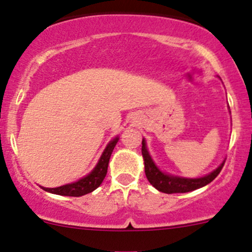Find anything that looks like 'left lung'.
<instances>
[{
	"label": "left lung",
	"instance_id": "obj_1",
	"mask_svg": "<svg viewBox=\"0 0 252 252\" xmlns=\"http://www.w3.org/2000/svg\"><path fill=\"white\" fill-rule=\"evenodd\" d=\"M141 154L142 158H144L145 164V174H146L147 180L152 187L156 188L158 191L166 192V194H175V192H189L192 190L200 189V188L205 187V185L210 184L218 174L222 171L223 166H224V159L222 163L213 169L211 173L204 175L200 178H185L179 177V175H173L164 173L163 171L158 168L155 161L152 159L151 155H150L149 150L146 146V140L142 139V146H141Z\"/></svg>",
	"mask_w": 252,
	"mask_h": 252
}]
</instances>
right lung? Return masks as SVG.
<instances>
[{"label":"right lung","mask_w":252,"mask_h":252,"mask_svg":"<svg viewBox=\"0 0 252 252\" xmlns=\"http://www.w3.org/2000/svg\"><path fill=\"white\" fill-rule=\"evenodd\" d=\"M119 140V136H114L112 140L108 142L107 146L103 150L102 155L98 158L97 163L94 167L93 171L85 177L80 178L77 182L69 183V184L62 185L58 188H45L41 187L45 191L51 192V194L62 195V196H83V195L89 194V192L94 191L97 189L101 185V183L105 179L106 174H107L108 162H110V157L113 152L114 146Z\"/></svg>","instance_id":"add662e5"}]
</instances>
